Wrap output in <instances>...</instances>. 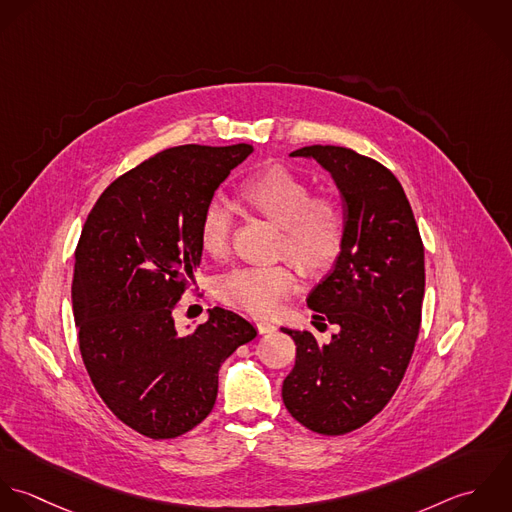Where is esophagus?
Masks as SVG:
<instances>
[{
	"mask_svg": "<svg viewBox=\"0 0 512 512\" xmlns=\"http://www.w3.org/2000/svg\"><path fill=\"white\" fill-rule=\"evenodd\" d=\"M257 330H259V334H269V332H275L277 326H275V322H271V320L259 318V320H257Z\"/></svg>",
	"mask_w": 512,
	"mask_h": 512,
	"instance_id": "esophagus-1",
	"label": "esophagus"
}]
</instances>
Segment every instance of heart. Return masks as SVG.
I'll return each instance as SVG.
<instances>
[{
    "label": "heart",
    "mask_w": 512,
    "mask_h": 512,
    "mask_svg": "<svg viewBox=\"0 0 512 512\" xmlns=\"http://www.w3.org/2000/svg\"><path fill=\"white\" fill-rule=\"evenodd\" d=\"M249 213L279 225L277 255L289 257L305 275H320L334 265L346 239V211L330 192L314 194L312 184L287 166H267L247 176L237 190ZM233 229V213L221 200H209L198 223L205 255L225 257ZM297 289L289 263L241 267L225 275L217 295L227 305L255 316L277 314Z\"/></svg>",
    "instance_id": "obj_1"
}]
</instances>
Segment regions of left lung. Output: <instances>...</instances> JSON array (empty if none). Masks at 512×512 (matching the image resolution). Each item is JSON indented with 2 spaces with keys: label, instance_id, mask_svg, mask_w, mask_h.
<instances>
[{
  "label": "left lung",
  "instance_id": "left-lung-1",
  "mask_svg": "<svg viewBox=\"0 0 512 512\" xmlns=\"http://www.w3.org/2000/svg\"><path fill=\"white\" fill-rule=\"evenodd\" d=\"M334 178L346 239L330 275L308 295L314 326L336 324L328 344L308 330L281 328L297 344L283 382L289 413L320 435H344L378 415L404 380L421 324L423 241L398 178L342 146H305Z\"/></svg>",
  "mask_w": 512,
  "mask_h": 512
}]
</instances>
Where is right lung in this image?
<instances>
[{
    "instance_id": "right-lung-1",
    "label": "right lung",
    "mask_w": 512,
    "mask_h": 512,
    "mask_svg": "<svg viewBox=\"0 0 512 512\" xmlns=\"http://www.w3.org/2000/svg\"><path fill=\"white\" fill-rule=\"evenodd\" d=\"M251 152L186 144L154 154L116 178L83 225L73 275L79 350L106 408L144 437L174 439L200 425L219 366L257 336L221 307L192 334L174 322L202 259V209Z\"/></svg>"
}]
</instances>
